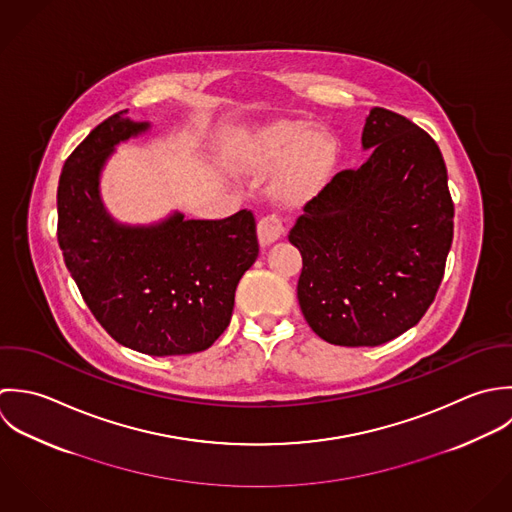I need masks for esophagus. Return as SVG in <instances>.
Returning a JSON list of instances; mask_svg holds the SVG:
<instances>
[{"label": "esophagus", "mask_w": 512, "mask_h": 512, "mask_svg": "<svg viewBox=\"0 0 512 512\" xmlns=\"http://www.w3.org/2000/svg\"><path fill=\"white\" fill-rule=\"evenodd\" d=\"M285 235V223L279 215H267L257 225V237L261 247H269Z\"/></svg>", "instance_id": "1"}]
</instances>
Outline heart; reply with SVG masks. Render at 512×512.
Masks as SVG:
<instances>
[{"label": "heart", "mask_w": 512, "mask_h": 512, "mask_svg": "<svg viewBox=\"0 0 512 512\" xmlns=\"http://www.w3.org/2000/svg\"><path fill=\"white\" fill-rule=\"evenodd\" d=\"M338 142L324 128L303 120H279L261 128L243 154V166L257 174L277 168L273 196L279 204L299 207L314 200L338 166Z\"/></svg>", "instance_id": "b5f03b06"}]
</instances>
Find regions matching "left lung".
Masks as SVG:
<instances>
[{
  "label": "left lung",
  "mask_w": 512,
  "mask_h": 512,
  "mask_svg": "<svg viewBox=\"0 0 512 512\" xmlns=\"http://www.w3.org/2000/svg\"><path fill=\"white\" fill-rule=\"evenodd\" d=\"M372 150L305 205L289 233L303 255L297 297L308 326L338 346H380L433 303L453 241L447 168L435 140L374 106Z\"/></svg>",
  "instance_id": "left-lung-1"
}]
</instances>
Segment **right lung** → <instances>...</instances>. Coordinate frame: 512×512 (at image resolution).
I'll return each mask as SVG.
<instances>
[{"label":"right lung","instance_id":"obj_1","mask_svg":"<svg viewBox=\"0 0 512 512\" xmlns=\"http://www.w3.org/2000/svg\"><path fill=\"white\" fill-rule=\"evenodd\" d=\"M150 130L126 110L101 122L67 158L57 190L59 247L87 307L122 346L150 356L209 348L227 328L235 289L259 255L255 217L116 221L101 176L120 142Z\"/></svg>","mask_w":512,"mask_h":512}]
</instances>
